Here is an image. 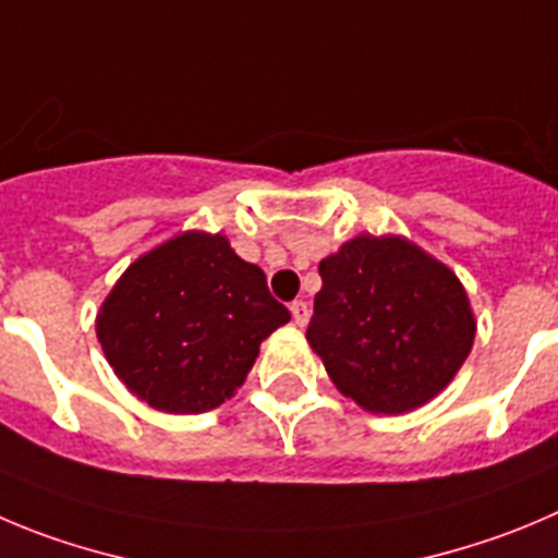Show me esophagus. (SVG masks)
Instances as JSON below:
<instances>
[{"instance_id": "1", "label": "esophagus", "mask_w": 558, "mask_h": 558, "mask_svg": "<svg viewBox=\"0 0 558 558\" xmlns=\"http://www.w3.org/2000/svg\"><path fill=\"white\" fill-rule=\"evenodd\" d=\"M308 316H311V308H308V303H305V300H294V303H291V319H294V325H308Z\"/></svg>"}]
</instances>
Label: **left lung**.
I'll return each mask as SVG.
<instances>
[{"instance_id": "8db88e82", "label": "left lung", "mask_w": 558, "mask_h": 558, "mask_svg": "<svg viewBox=\"0 0 558 558\" xmlns=\"http://www.w3.org/2000/svg\"><path fill=\"white\" fill-rule=\"evenodd\" d=\"M308 341L343 397L408 413L451 383L473 322L457 275L397 236H357L319 264Z\"/></svg>"}]
</instances>
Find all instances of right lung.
Masks as SVG:
<instances>
[{"mask_svg": "<svg viewBox=\"0 0 558 558\" xmlns=\"http://www.w3.org/2000/svg\"><path fill=\"white\" fill-rule=\"evenodd\" d=\"M291 319L226 236L184 233L126 269L96 330L109 366L150 408L206 413L244 383L258 343Z\"/></svg>", "mask_w": 558, "mask_h": 558, "instance_id": "obj_1", "label": "right lung"}]
</instances>
